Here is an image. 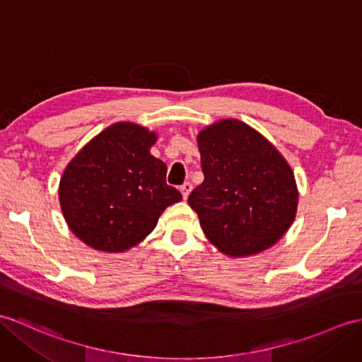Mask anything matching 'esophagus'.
I'll list each match as a JSON object with an SVG mask.
<instances>
[{
  "instance_id": "obj_1",
  "label": "esophagus",
  "mask_w": 362,
  "mask_h": 362,
  "mask_svg": "<svg viewBox=\"0 0 362 362\" xmlns=\"http://www.w3.org/2000/svg\"><path fill=\"white\" fill-rule=\"evenodd\" d=\"M191 189H192V185H191L189 182H185V183L182 185V187H180V192H182L183 199H188V196H189Z\"/></svg>"
}]
</instances>
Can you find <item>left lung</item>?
<instances>
[{"instance_id":"1","label":"left lung","mask_w":362,"mask_h":362,"mask_svg":"<svg viewBox=\"0 0 362 362\" xmlns=\"http://www.w3.org/2000/svg\"><path fill=\"white\" fill-rule=\"evenodd\" d=\"M205 179L188 197L205 236L231 257L270 248L291 226L298 188L287 160L248 124L226 119L199 132Z\"/></svg>"}]
</instances>
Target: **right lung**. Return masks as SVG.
<instances>
[{"mask_svg": "<svg viewBox=\"0 0 362 362\" xmlns=\"http://www.w3.org/2000/svg\"><path fill=\"white\" fill-rule=\"evenodd\" d=\"M157 136L136 123L109 126L75 156L58 197L71 231L86 245L120 253L156 228L182 194L166 183V165L151 156Z\"/></svg>", "mask_w": 362, "mask_h": 362, "instance_id": "1", "label": "right lung"}]
</instances>
